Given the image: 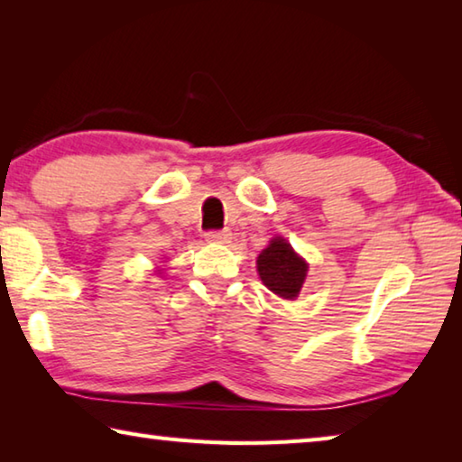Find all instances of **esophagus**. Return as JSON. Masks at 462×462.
<instances>
[{
  "label": "esophagus",
  "instance_id": "1",
  "mask_svg": "<svg viewBox=\"0 0 462 462\" xmlns=\"http://www.w3.org/2000/svg\"><path fill=\"white\" fill-rule=\"evenodd\" d=\"M206 238L209 242H217V245H228L232 240V232L230 230H212L206 234Z\"/></svg>",
  "mask_w": 462,
  "mask_h": 462
}]
</instances>
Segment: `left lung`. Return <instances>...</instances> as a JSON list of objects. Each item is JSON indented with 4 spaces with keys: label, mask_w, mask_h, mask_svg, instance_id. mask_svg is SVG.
<instances>
[{
    "label": "left lung",
    "mask_w": 462,
    "mask_h": 462,
    "mask_svg": "<svg viewBox=\"0 0 462 462\" xmlns=\"http://www.w3.org/2000/svg\"><path fill=\"white\" fill-rule=\"evenodd\" d=\"M256 271L273 293L283 300H295L308 277V263L285 238L275 236L256 259Z\"/></svg>",
    "instance_id": "1"
}]
</instances>
